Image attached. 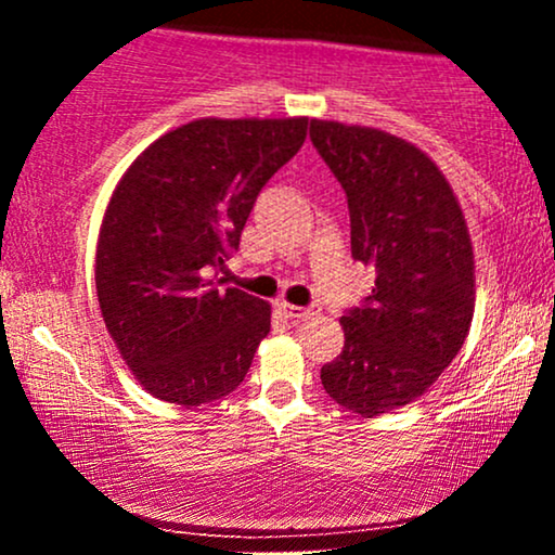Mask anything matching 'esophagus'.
<instances>
[{
	"mask_svg": "<svg viewBox=\"0 0 555 555\" xmlns=\"http://www.w3.org/2000/svg\"><path fill=\"white\" fill-rule=\"evenodd\" d=\"M279 310H282L284 318H292V321H310L321 313L318 305H310V308H299V305H289V302H279Z\"/></svg>",
	"mask_w": 555,
	"mask_h": 555,
	"instance_id": "obj_1",
	"label": "esophagus"
}]
</instances>
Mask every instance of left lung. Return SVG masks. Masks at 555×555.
<instances>
[{
	"mask_svg": "<svg viewBox=\"0 0 555 555\" xmlns=\"http://www.w3.org/2000/svg\"><path fill=\"white\" fill-rule=\"evenodd\" d=\"M310 140L347 193L352 258L375 266L365 305L341 315L344 349L323 388L362 417L417 401L456 358L475 313V256L436 162L391 132L310 119Z\"/></svg>",
	"mask_w": 555,
	"mask_h": 555,
	"instance_id": "obj_1",
	"label": "left lung"
}]
</instances>
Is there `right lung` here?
<instances>
[{"instance_id":"obj_1","label":"right lung","mask_w":555,"mask_h":555,"mask_svg":"<svg viewBox=\"0 0 555 555\" xmlns=\"http://www.w3.org/2000/svg\"><path fill=\"white\" fill-rule=\"evenodd\" d=\"M308 117L219 119L175 127L114 188L95 292L106 331L151 397L201 406L245 380L271 331V305L221 286L266 182L302 149Z\"/></svg>"}]
</instances>
